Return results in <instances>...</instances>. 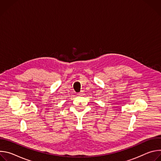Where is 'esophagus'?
I'll list each match as a JSON object with an SVG mask.
<instances>
[{"label": "esophagus", "mask_w": 161, "mask_h": 161, "mask_svg": "<svg viewBox=\"0 0 161 161\" xmlns=\"http://www.w3.org/2000/svg\"><path fill=\"white\" fill-rule=\"evenodd\" d=\"M77 95H78V96H83V93L82 92H80V93H78Z\"/></svg>", "instance_id": "1"}]
</instances>
